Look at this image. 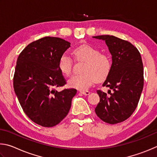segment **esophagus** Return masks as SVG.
Listing matches in <instances>:
<instances>
[{
    "label": "esophagus",
    "instance_id": "34e87169",
    "mask_svg": "<svg viewBox=\"0 0 157 157\" xmlns=\"http://www.w3.org/2000/svg\"><path fill=\"white\" fill-rule=\"evenodd\" d=\"M80 92L81 93V94H83V95H89L90 94V92L89 91H80Z\"/></svg>",
    "mask_w": 157,
    "mask_h": 157
}]
</instances>
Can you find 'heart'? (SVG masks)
<instances>
[{
	"instance_id": "b5f03b06",
	"label": "heart",
	"mask_w": 157,
	"mask_h": 157,
	"mask_svg": "<svg viewBox=\"0 0 157 157\" xmlns=\"http://www.w3.org/2000/svg\"><path fill=\"white\" fill-rule=\"evenodd\" d=\"M73 54L78 60L87 62L83 74L73 76L68 81L71 88L86 90L97 81H101L107 78L111 71L112 61L105 55L94 47L85 45L74 49ZM73 60L67 54H63L59 60V68L61 73L69 76L71 74Z\"/></svg>"
}]
</instances>
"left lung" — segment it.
Returning a JSON list of instances; mask_svg holds the SVG:
<instances>
[{"instance_id":"obj_1","label":"left lung","mask_w":157,"mask_h":157,"mask_svg":"<svg viewBox=\"0 0 157 157\" xmlns=\"http://www.w3.org/2000/svg\"><path fill=\"white\" fill-rule=\"evenodd\" d=\"M94 38L105 42L112 55V68L103 86L109 95L97 90L100 102L95 108L104 122L116 124L130 117L138 105L144 87V67L141 54L132 44L114 36L101 35Z\"/></svg>"}]
</instances>
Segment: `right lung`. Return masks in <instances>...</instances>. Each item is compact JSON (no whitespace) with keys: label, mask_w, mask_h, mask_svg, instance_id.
Listing matches in <instances>:
<instances>
[{"label":"right lung","mask_w":157,"mask_h":157,"mask_svg":"<svg viewBox=\"0 0 157 157\" xmlns=\"http://www.w3.org/2000/svg\"><path fill=\"white\" fill-rule=\"evenodd\" d=\"M70 43L46 36L29 43L19 55L13 89L26 115L43 127L57 125L67 116L76 89L55 88L66 83L59 68L60 57Z\"/></svg>","instance_id":"add662e5"}]
</instances>
